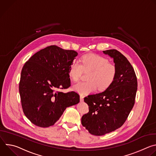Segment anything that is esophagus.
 <instances>
[{
  "label": "esophagus",
  "instance_id": "34e87169",
  "mask_svg": "<svg viewBox=\"0 0 156 156\" xmlns=\"http://www.w3.org/2000/svg\"><path fill=\"white\" fill-rule=\"evenodd\" d=\"M80 101H81V102H83V100H84V97H83V96L80 95Z\"/></svg>",
  "mask_w": 156,
  "mask_h": 156
}]
</instances>
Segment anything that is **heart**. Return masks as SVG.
Here are the masks:
<instances>
[{"mask_svg":"<svg viewBox=\"0 0 156 156\" xmlns=\"http://www.w3.org/2000/svg\"><path fill=\"white\" fill-rule=\"evenodd\" d=\"M81 64L73 60L71 63L69 75L74 81H78L83 72H89L86 82L75 84L73 90L81 95H87L94 93L98 88L104 91L114 81L116 73L115 65L108 62L107 58L98 54H88L82 57Z\"/></svg>","mask_w":156,"mask_h":156,"instance_id":"b5f03b06","label":"heart"}]
</instances>
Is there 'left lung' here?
<instances>
[{
	"mask_svg": "<svg viewBox=\"0 0 156 156\" xmlns=\"http://www.w3.org/2000/svg\"><path fill=\"white\" fill-rule=\"evenodd\" d=\"M103 53L114 59L117 73L104 91L84 99L89 112L82 117L81 123L95 136L104 135L123 125L135 104L138 86L134 69L123 54L115 49Z\"/></svg>",
	"mask_w": 156,
	"mask_h": 156,
	"instance_id": "obj_1",
	"label": "left lung"
}]
</instances>
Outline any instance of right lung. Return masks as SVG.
Here are the masks:
<instances>
[{"label": "right lung", "instance_id": "add662e5", "mask_svg": "<svg viewBox=\"0 0 156 156\" xmlns=\"http://www.w3.org/2000/svg\"><path fill=\"white\" fill-rule=\"evenodd\" d=\"M78 53L50 46L34 54L21 73L19 92L25 116L36 126L49 127L66 107L80 102L74 91H58L70 86L69 67Z\"/></svg>", "mask_w": 156, "mask_h": 156}]
</instances>
